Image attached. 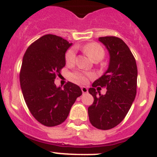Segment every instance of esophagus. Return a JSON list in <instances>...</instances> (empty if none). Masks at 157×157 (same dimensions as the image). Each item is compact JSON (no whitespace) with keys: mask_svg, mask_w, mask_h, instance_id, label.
I'll list each match as a JSON object with an SVG mask.
<instances>
[{"mask_svg":"<svg viewBox=\"0 0 157 157\" xmlns=\"http://www.w3.org/2000/svg\"><path fill=\"white\" fill-rule=\"evenodd\" d=\"M82 90V93H88V89L86 88V87H85V86H82L81 88Z\"/></svg>","mask_w":157,"mask_h":157,"instance_id":"esophagus-1","label":"esophagus"}]
</instances>
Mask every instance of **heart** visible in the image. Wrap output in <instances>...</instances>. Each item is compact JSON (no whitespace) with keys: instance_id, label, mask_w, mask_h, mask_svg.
Returning <instances> with one entry per match:
<instances>
[{"instance_id":"obj_1","label":"heart","mask_w":157,"mask_h":157,"mask_svg":"<svg viewBox=\"0 0 157 157\" xmlns=\"http://www.w3.org/2000/svg\"><path fill=\"white\" fill-rule=\"evenodd\" d=\"M85 52L88 54L93 61L94 60H102L105 55L104 50L103 47L97 43H90L86 44L82 47ZM76 58V50L75 47L68 49L65 54V61L67 64H72L75 62ZM93 75L91 73L75 72L72 74V78L76 81L81 83H86L88 81V78H93Z\"/></svg>"}]
</instances>
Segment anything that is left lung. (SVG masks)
<instances>
[{
	"label": "left lung",
	"mask_w": 157,
	"mask_h": 157,
	"mask_svg": "<svg viewBox=\"0 0 157 157\" xmlns=\"http://www.w3.org/2000/svg\"><path fill=\"white\" fill-rule=\"evenodd\" d=\"M99 40L108 50L110 63L106 72L89 89L94 101L88 113L92 125L108 130L119 124L132 107L136 96L138 70L134 56L121 39L104 36ZM101 87L107 88L105 95L100 94Z\"/></svg>",
	"instance_id": "left-lung-1"
}]
</instances>
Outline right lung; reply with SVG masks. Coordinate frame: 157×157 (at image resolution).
Returning a JSON list of instances; mask_svg holds the SVG:
<instances>
[{"mask_svg": "<svg viewBox=\"0 0 157 157\" xmlns=\"http://www.w3.org/2000/svg\"><path fill=\"white\" fill-rule=\"evenodd\" d=\"M71 46L62 37L47 34L33 43L23 57L19 76L23 97L36 120L47 127L63 123L82 94L72 82L63 89L54 83L65 66V53Z\"/></svg>", "mask_w": 157, "mask_h": 157, "instance_id": "right-lung-1", "label": "right lung"}]
</instances>
